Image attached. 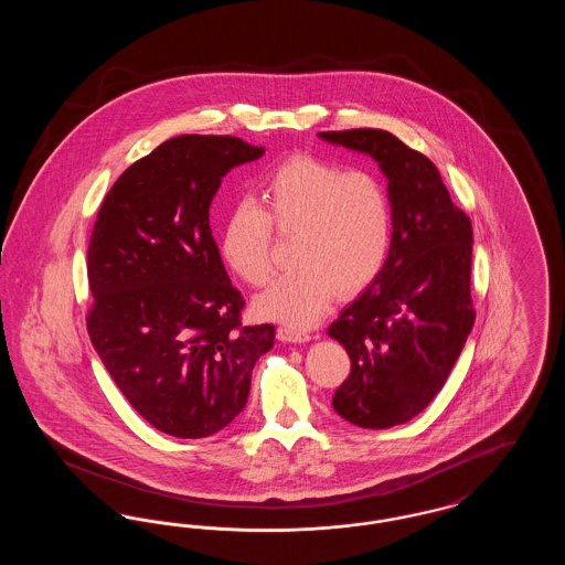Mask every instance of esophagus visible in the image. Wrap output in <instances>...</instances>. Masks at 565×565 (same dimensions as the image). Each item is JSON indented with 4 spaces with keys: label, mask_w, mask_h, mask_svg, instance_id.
Here are the masks:
<instances>
[{
    "label": "esophagus",
    "mask_w": 565,
    "mask_h": 565,
    "mask_svg": "<svg viewBox=\"0 0 565 565\" xmlns=\"http://www.w3.org/2000/svg\"><path fill=\"white\" fill-rule=\"evenodd\" d=\"M277 337H279V341H286V343H305L311 339V334L307 330H298L292 326H281L277 330Z\"/></svg>",
    "instance_id": "1"
}]
</instances>
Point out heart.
Instances as JSON below:
<instances>
[{
    "label": "heart",
    "instance_id": "b5f03b06",
    "mask_svg": "<svg viewBox=\"0 0 565 565\" xmlns=\"http://www.w3.org/2000/svg\"><path fill=\"white\" fill-rule=\"evenodd\" d=\"M260 205L243 199L222 226V256L249 286L273 275V239L295 235L292 263L256 298L265 318L307 328L337 295L369 288L385 267L394 214L381 180L362 169H341L313 157H292L260 184Z\"/></svg>",
    "mask_w": 565,
    "mask_h": 565
}]
</instances>
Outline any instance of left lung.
<instances>
[{"label": "left lung", "mask_w": 565, "mask_h": 565, "mask_svg": "<svg viewBox=\"0 0 565 565\" xmlns=\"http://www.w3.org/2000/svg\"><path fill=\"white\" fill-rule=\"evenodd\" d=\"M320 137L371 154L390 180L394 233L385 267L328 328L351 360L334 411L353 426L383 430L434 401L472 330V222L436 164L398 137L381 129Z\"/></svg>", "instance_id": "8db88e82"}]
</instances>
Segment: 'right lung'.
Masks as SVG:
<instances>
[{
    "instance_id": "obj_1",
    "label": "right lung",
    "mask_w": 565,
    "mask_h": 565,
    "mask_svg": "<svg viewBox=\"0 0 565 565\" xmlns=\"http://www.w3.org/2000/svg\"><path fill=\"white\" fill-rule=\"evenodd\" d=\"M233 135H178L135 161L95 220L86 330L109 375L157 430L203 438L247 403L275 326H243L210 228L222 178L263 157Z\"/></svg>"
}]
</instances>
